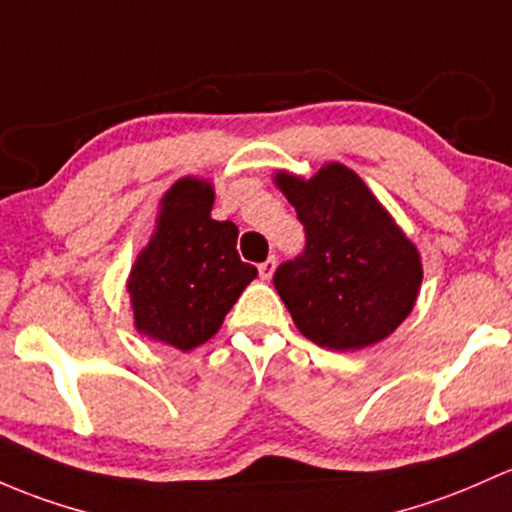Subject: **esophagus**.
Wrapping results in <instances>:
<instances>
[{
	"instance_id": "1",
	"label": "esophagus",
	"mask_w": 512,
	"mask_h": 512,
	"mask_svg": "<svg viewBox=\"0 0 512 512\" xmlns=\"http://www.w3.org/2000/svg\"><path fill=\"white\" fill-rule=\"evenodd\" d=\"M274 267H277V260H274V257H267V260L262 262V265L257 267V270H260V277L262 279H270L272 274H274Z\"/></svg>"
}]
</instances>
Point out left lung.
Here are the masks:
<instances>
[{
    "instance_id": "1",
    "label": "left lung",
    "mask_w": 512,
    "mask_h": 512,
    "mask_svg": "<svg viewBox=\"0 0 512 512\" xmlns=\"http://www.w3.org/2000/svg\"><path fill=\"white\" fill-rule=\"evenodd\" d=\"M306 245L274 272V287L309 341L355 351L390 336L417 299L422 262L368 186L341 164L314 179L279 174Z\"/></svg>"
}]
</instances>
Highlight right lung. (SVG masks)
Listing matches in <instances>:
<instances>
[{"label": "right lung", "mask_w": 512, "mask_h": 512, "mask_svg": "<svg viewBox=\"0 0 512 512\" xmlns=\"http://www.w3.org/2000/svg\"><path fill=\"white\" fill-rule=\"evenodd\" d=\"M161 203L157 233L127 282L134 324L149 338L191 351L218 331L257 270L235 250V223L211 218V184L181 179Z\"/></svg>", "instance_id": "obj_1"}]
</instances>
